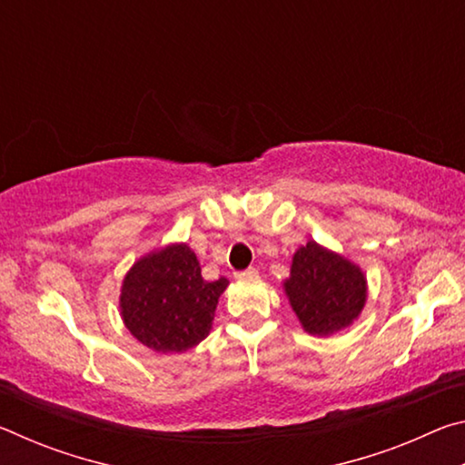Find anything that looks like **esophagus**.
<instances>
[{
  "mask_svg": "<svg viewBox=\"0 0 465 465\" xmlns=\"http://www.w3.org/2000/svg\"><path fill=\"white\" fill-rule=\"evenodd\" d=\"M258 277V271L256 269H246V271H238L235 272V279L243 281V279H256Z\"/></svg>",
  "mask_w": 465,
  "mask_h": 465,
  "instance_id": "34e87169",
  "label": "esophagus"
}]
</instances>
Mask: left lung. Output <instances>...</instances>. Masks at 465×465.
<instances>
[{"mask_svg": "<svg viewBox=\"0 0 465 465\" xmlns=\"http://www.w3.org/2000/svg\"><path fill=\"white\" fill-rule=\"evenodd\" d=\"M305 332L330 336L349 328L367 302V279L355 262L310 240L291 262L282 282Z\"/></svg>", "mask_w": 465, "mask_h": 465, "instance_id": "left-lung-1", "label": "left lung"}]
</instances>
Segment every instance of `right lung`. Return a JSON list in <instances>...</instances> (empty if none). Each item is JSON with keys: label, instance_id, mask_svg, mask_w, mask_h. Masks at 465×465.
<instances>
[{"label": "right lung", "instance_id": "add662e5", "mask_svg": "<svg viewBox=\"0 0 465 465\" xmlns=\"http://www.w3.org/2000/svg\"><path fill=\"white\" fill-rule=\"evenodd\" d=\"M230 281H204L186 243L141 256L124 274L121 316L129 332L155 352H184L207 338L219 295Z\"/></svg>", "mask_w": 465, "mask_h": 465}]
</instances>
